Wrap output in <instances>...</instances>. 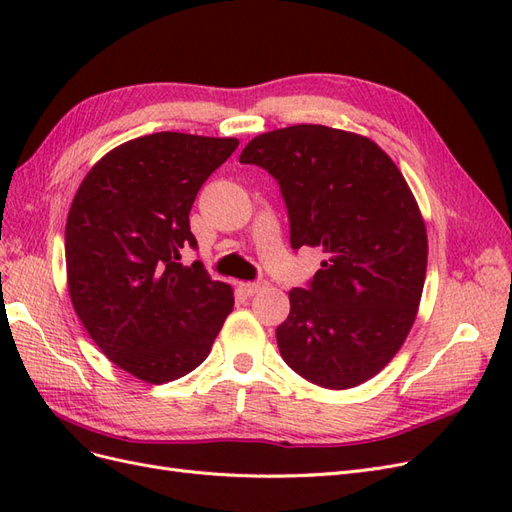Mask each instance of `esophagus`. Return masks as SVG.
I'll use <instances>...</instances> for the list:
<instances>
[{"mask_svg": "<svg viewBox=\"0 0 512 512\" xmlns=\"http://www.w3.org/2000/svg\"><path fill=\"white\" fill-rule=\"evenodd\" d=\"M265 286H267V284L260 282V280H258V282H241V284H239V288H241V292L245 294V297H254V294L260 292Z\"/></svg>", "mask_w": 512, "mask_h": 512, "instance_id": "1", "label": "esophagus"}]
</instances>
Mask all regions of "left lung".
Listing matches in <instances>:
<instances>
[{
	"label": "left lung",
	"instance_id": "8db88e82",
	"mask_svg": "<svg viewBox=\"0 0 512 512\" xmlns=\"http://www.w3.org/2000/svg\"><path fill=\"white\" fill-rule=\"evenodd\" d=\"M280 185L290 245L322 247L275 337L282 359L324 389L376 376L408 337L427 271V232L404 175L365 136L290 126L241 151Z\"/></svg>",
	"mask_w": 512,
	"mask_h": 512
}]
</instances>
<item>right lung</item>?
<instances>
[{
	"label": "right lung",
	"mask_w": 512,
	"mask_h": 512,
	"mask_svg": "<svg viewBox=\"0 0 512 512\" xmlns=\"http://www.w3.org/2000/svg\"><path fill=\"white\" fill-rule=\"evenodd\" d=\"M237 138L158 132L113 149L89 170L66 224L72 305L117 367L151 384L190 374L207 359L235 297L211 280L190 209Z\"/></svg>",
	"instance_id": "right-lung-1"
}]
</instances>
